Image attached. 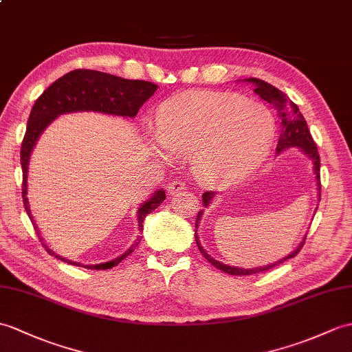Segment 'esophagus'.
<instances>
[{
	"instance_id": "1",
	"label": "esophagus",
	"mask_w": 352,
	"mask_h": 352,
	"mask_svg": "<svg viewBox=\"0 0 352 352\" xmlns=\"http://www.w3.org/2000/svg\"><path fill=\"white\" fill-rule=\"evenodd\" d=\"M184 187H186V183L182 182V179H174V182H170L168 184V192L169 193H178V192H182Z\"/></svg>"
}]
</instances>
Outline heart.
Returning <instances> with one entry per match:
<instances>
[{
    "label": "heart",
    "instance_id": "b5f03b06",
    "mask_svg": "<svg viewBox=\"0 0 352 352\" xmlns=\"http://www.w3.org/2000/svg\"><path fill=\"white\" fill-rule=\"evenodd\" d=\"M265 104L231 93L187 91L162 104L156 118L157 157L190 154L204 182L230 183L263 162L274 138Z\"/></svg>",
    "mask_w": 352,
    "mask_h": 352
}]
</instances>
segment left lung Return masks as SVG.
I'll list each match as a JSON object with an SVG mask.
<instances>
[{
	"label": "left lung",
	"instance_id": "1",
	"mask_svg": "<svg viewBox=\"0 0 352 352\" xmlns=\"http://www.w3.org/2000/svg\"><path fill=\"white\" fill-rule=\"evenodd\" d=\"M246 80H248V82H250L253 87H255V93L261 97V99L274 106L277 112H279V117L282 118V133H280V138H279V144H277V148H276L277 153H280L285 148H289V146H300V148L303 150L307 154V156L314 160V170H315L316 184H318V196H321V175H320L321 162H320V154H318L316 144H315L314 138H312V135H310L309 129H307V122H306L305 117L301 116V112L298 111V106L294 103L292 100H289L288 96L285 94L283 91H280V89H277L276 87L264 82V80L256 79V78H249ZM213 196H214L213 192H206L202 196V202L206 204V206H208V202L211 201ZM201 214H202V211H199L198 216H196L195 241H196V244H198L202 256L206 258L210 264H213L216 268L222 270V272H225L228 274L249 276V274H256V273L267 272V270L279 265V264L285 263L287 259L298 255V252L301 250V248L305 246L306 239L301 241L300 246L292 253H289L287 258L277 261L276 264H270V265H265V267H256V268L244 270V268H236V267L226 265V264L219 263V261H216L214 258H211L208 253L201 248L199 236H198V234H196V230H198V223L201 220Z\"/></svg>",
	"mask_w": 352,
	"mask_h": 352
}]
</instances>
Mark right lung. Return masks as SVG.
<instances>
[{
    "label": "right lung",
    "mask_w": 352,
    "mask_h": 352,
    "mask_svg": "<svg viewBox=\"0 0 352 352\" xmlns=\"http://www.w3.org/2000/svg\"><path fill=\"white\" fill-rule=\"evenodd\" d=\"M157 89V85L146 80H132L109 75V73L78 69L67 75L56 79L52 85H49L43 94L36 100L34 106L30 112L27 132L23 136L21 146V165H22V199L28 216V201H27V173L30 154L34 148L36 141L42 135L43 130L47 127L49 122L56 118L61 113L67 112H79V111H96L112 113V116L121 117H135L139 108L150 99ZM166 195L163 190H157L151 196V199L142 204L138 210V223L139 231L142 232V222L146 214H150L153 210H156L160 204L165 201ZM37 231V228H36ZM40 236V235H38ZM142 236H138L136 243L121 256L104 264L97 265H85L89 270H108L113 265L120 264L122 259L129 256L133 249L138 246ZM43 244V243H42ZM47 253H51L55 258H58L64 263L72 265H80L78 263H72L69 259H64L56 255L51 249H47L43 244Z\"/></svg>",
    "instance_id": "right-lung-1"
}]
</instances>
